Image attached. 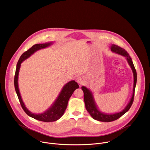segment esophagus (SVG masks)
<instances>
[{"mask_svg":"<svg viewBox=\"0 0 150 150\" xmlns=\"http://www.w3.org/2000/svg\"><path fill=\"white\" fill-rule=\"evenodd\" d=\"M77 81H78V82L80 84V85H82V84H83V83H84V82H85V79H84V78H83V77H82V76H79L78 78H77Z\"/></svg>","mask_w":150,"mask_h":150,"instance_id":"esophagus-1","label":"esophagus"}]
</instances>
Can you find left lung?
Returning <instances> with one entry per match:
<instances>
[{"label": "left lung", "instance_id": "obj_1", "mask_svg": "<svg viewBox=\"0 0 150 150\" xmlns=\"http://www.w3.org/2000/svg\"><path fill=\"white\" fill-rule=\"evenodd\" d=\"M111 50L112 51L117 53L119 54H120L123 56L126 57L127 58L128 62L129 65H130L133 75H134V86H133V93L132 97V99L129 102V103L127 105L126 108L121 112L117 113L113 115H107L104 114L101 112H100L93 100L92 95L91 92L89 91V89H88L85 86H82V89L84 93V102L85 104V108L87 110V111L89 112V113L91 115V116L95 120L100 121V122H110L114 120H116L118 119H119L121 116H122L124 114H125L131 108L133 101H134V92H135V88L137 82V72L136 70L135 69V67L134 66L133 62L132 61V59L129 55V54L123 48H121L120 47L116 45H112L111 47Z\"/></svg>", "mask_w": 150, "mask_h": 150}]
</instances>
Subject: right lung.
Segmentation results:
<instances>
[{
  "label": "right lung",
  "mask_w": 150,
  "mask_h": 150,
  "mask_svg": "<svg viewBox=\"0 0 150 150\" xmlns=\"http://www.w3.org/2000/svg\"><path fill=\"white\" fill-rule=\"evenodd\" d=\"M50 45V43H45V44H37L33 45L28 50L25 51L20 57L16 66L15 75H14V88L20 103L21 105V108H23V110L25 113L29 116L38 120L39 121L44 122H52L58 120L64 113L65 110L67 109L68 100L72 95L74 91L79 88L78 84L74 81H70L69 82L67 83L64 87L63 88L62 90L61 91L59 95L58 96L57 99L52 106V107L46 111L45 112L39 114L35 115L31 113L30 111L27 110L25 108L20 94L18 87V75L20 69V67L21 65V63L26 58L29 57L32 54H33L35 51L45 48Z\"/></svg>",
  "instance_id": "1"
}]
</instances>
